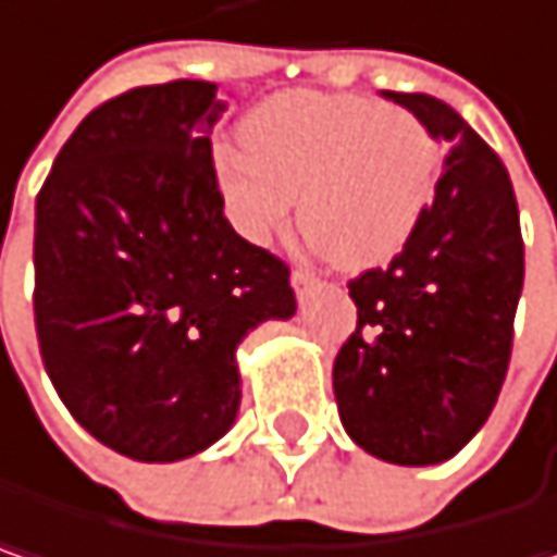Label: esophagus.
<instances>
[{
    "instance_id": "1",
    "label": "esophagus",
    "mask_w": 557,
    "mask_h": 557,
    "mask_svg": "<svg viewBox=\"0 0 557 557\" xmlns=\"http://www.w3.org/2000/svg\"><path fill=\"white\" fill-rule=\"evenodd\" d=\"M289 283H293V289H296V296L302 299L315 283H319V277L315 274H309V271H293V277H289Z\"/></svg>"
}]
</instances>
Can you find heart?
Returning <instances> with one entry per match:
<instances>
[{
	"instance_id": "b5f03b06",
	"label": "heart",
	"mask_w": 557,
	"mask_h": 557,
	"mask_svg": "<svg viewBox=\"0 0 557 557\" xmlns=\"http://www.w3.org/2000/svg\"><path fill=\"white\" fill-rule=\"evenodd\" d=\"M238 139L213 152L235 232L268 245L296 203L312 248L344 271L385 264L411 242L443 169L418 114L357 95H277L242 121Z\"/></svg>"
}]
</instances>
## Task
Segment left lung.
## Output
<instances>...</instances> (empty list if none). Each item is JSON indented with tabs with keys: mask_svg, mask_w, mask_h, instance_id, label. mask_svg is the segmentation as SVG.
I'll return each mask as SVG.
<instances>
[{
	"mask_svg": "<svg viewBox=\"0 0 557 557\" xmlns=\"http://www.w3.org/2000/svg\"><path fill=\"white\" fill-rule=\"evenodd\" d=\"M449 149L436 197L388 268L347 283L357 331L334 357L347 436L392 466L453 459L487 421L507 376L523 293L513 184L446 101L382 91Z\"/></svg>",
	"mask_w": 557,
	"mask_h": 557,
	"instance_id": "8db88e82",
	"label": "left lung"
}]
</instances>
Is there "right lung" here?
Returning <instances> with one entry per match:
<instances>
[{
	"label": "right lung",
	"mask_w": 557,
	"mask_h": 557,
	"mask_svg": "<svg viewBox=\"0 0 557 557\" xmlns=\"http://www.w3.org/2000/svg\"><path fill=\"white\" fill-rule=\"evenodd\" d=\"M213 82L143 85L95 108L37 194L34 322L57 395L136 462L203 453L235 424V350L296 312L289 268L228 226Z\"/></svg>",
	"instance_id": "right-lung-1"
}]
</instances>
